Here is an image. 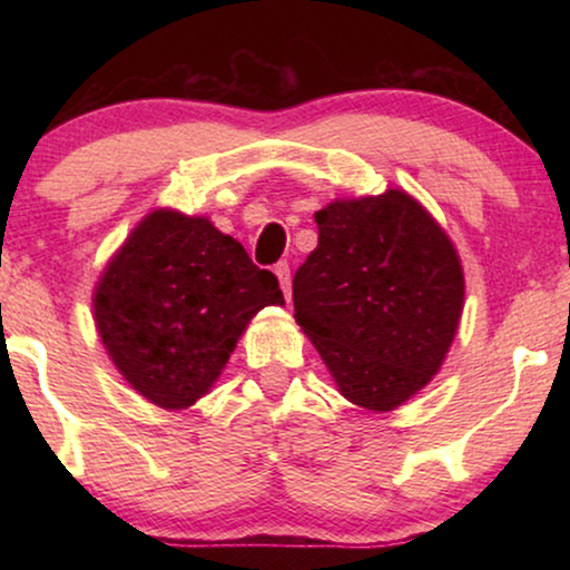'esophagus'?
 Returning a JSON list of instances; mask_svg holds the SVG:
<instances>
[{"label": "esophagus", "mask_w": 570, "mask_h": 570, "mask_svg": "<svg viewBox=\"0 0 570 570\" xmlns=\"http://www.w3.org/2000/svg\"><path fill=\"white\" fill-rule=\"evenodd\" d=\"M275 275L279 279V287H283V293L291 295V267H287V262L275 264Z\"/></svg>", "instance_id": "esophagus-1"}]
</instances>
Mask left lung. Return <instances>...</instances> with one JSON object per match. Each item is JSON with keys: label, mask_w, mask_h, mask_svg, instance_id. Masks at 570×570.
<instances>
[{"label": "left lung", "mask_w": 570, "mask_h": 570, "mask_svg": "<svg viewBox=\"0 0 570 570\" xmlns=\"http://www.w3.org/2000/svg\"><path fill=\"white\" fill-rule=\"evenodd\" d=\"M318 246L293 277L295 322L345 400L389 412L446 357L464 306L456 248L402 189L314 215Z\"/></svg>", "instance_id": "1"}]
</instances>
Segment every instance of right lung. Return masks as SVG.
I'll list each match as a JSON object with an SVG mask.
<instances>
[{"label":"right lung","mask_w":570,"mask_h":570,"mask_svg":"<svg viewBox=\"0 0 570 570\" xmlns=\"http://www.w3.org/2000/svg\"><path fill=\"white\" fill-rule=\"evenodd\" d=\"M283 303L277 277L236 238L174 209H155L131 230L92 293L114 365L163 410L205 396L256 311Z\"/></svg>","instance_id":"1"}]
</instances>
